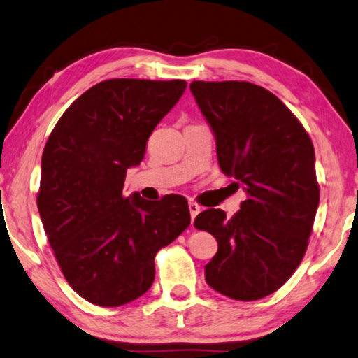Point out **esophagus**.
Listing matches in <instances>:
<instances>
[{"label": "esophagus", "mask_w": 358, "mask_h": 358, "mask_svg": "<svg viewBox=\"0 0 358 358\" xmlns=\"http://www.w3.org/2000/svg\"><path fill=\"white\" fill-rule=\"evenodd\" d=\"M200 210H201V208H200V205L196 203V201H189V213H191V219L192 220L196 219V216L200 213Z\"/></svg>", "instance_id": "esophagus-1"}]
</instances>
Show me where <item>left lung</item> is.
Masks as SVG:
<instances>
[{
	"instance_id": "8db88e82",
	"label": "left lung",
	"mask_w": 358,
	"mask_h": 358,
	"mask_svg": "<svg viewBox=\"0 0 358 358\" xmlns=\"http://www.w3.org/2000/svg\"><path fill=\"white\" fill-rule=\"evenodd\" d=\"M189 89L216 136L220 169L247 194L231 219L214 208L196 217V229L219 245L205 280L230 299L258 301L287 283L307 250L320 205L315 148L297 117L262 86L192 81Z\"/></svg>"
}]
</instances>
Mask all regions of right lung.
<instances>
[{"label": "right lung", "mask_w": 358, "mask_h": 358, "mask_svg": "<svg viewBox=\"0 0 358 358\" xmlns=\"http://www.w3.org/2000/svg\"><path fill=\"white\" fill-rule=\"evenodd\" d=\"M185 89L183 80L101 81L71 103L45 144L37 192L45 233L70 287L100 307L147 292L158 250L191 224L177 194L123 196L128 167L141 164Z\"/></svg>", "instance_id": "1"}]
</instances>
